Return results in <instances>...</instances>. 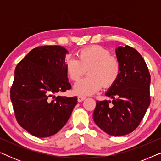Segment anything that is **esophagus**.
I'll use <instances>...</instances> for the list:
<instances>
[{"label":"esophagus","instance_id":"esophagus-1","mask_svg":"<svg viewBox=\"0 0 161 161\" xmlns=\"http://www.w3.org/2000/svg\"><path fill=\"white\" fill-rule=\"evenodd\" d=\"M86 98V97H84V96L79 95V96H78V101L79 103H80V102H82V101L84 100Z\"/></svg>","mask_w":161,"mask_h":161}]
</instances>
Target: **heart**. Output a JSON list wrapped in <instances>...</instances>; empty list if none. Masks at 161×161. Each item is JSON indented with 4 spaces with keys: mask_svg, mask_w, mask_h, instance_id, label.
<instances>
[{
    "mask_svg": "<svg viewBox=\"0 0 161 161\" xmlns=\"http://www.w3.org/2000/svg\"><path fill=\"white\" fill-rule=\"evenodd\" d=\"M78 60L66 59V72L72 80H78L88 69L86 78L78 80L74 86V92L80 95H92L103 87L111 86L120 75L118 59L111 56L106 48L92 45L78 52Z\"/></svg>",
    "mask_w": 161,
    "mask_h": 161,
    "instance_id": "b5f03b06",
    "label": "heart"
}]
</instances>
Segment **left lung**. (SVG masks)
Segmentation results:
<instances>
[{
	"label": "left lung",
	"instance_id": "obj_1",
	"mask_svg": "<svg viewBox=\"0 0 161 161\" xmlns=\"http://www.w3.org/2000/svg\"><path fill=\"white\" fill-rule=\"evenodd\" d=\"M120 75L105 92L112 100L97 101L93 119L100 128L113 136H122L138 126L150 104V75L144 58L128 45L116 48Z\"/></svg>",
	"mask_w": 161,
	"mask_h": 161
}]
</instances>
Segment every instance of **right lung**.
<instances>
[{
  "label": "right lung",
  "instance_id": "1",
  "mask_svg": "<svg viewBox=\"0 0 161 161\" xmlns=\"http://www.w3.org/2000/svg\"><path fill=\"white\" fill-rule=\"evenodd\" d=\"M67 49L41 46L17 65L10 97L17 122L32 136L49 137L60 130L77 104V97L56 96L71 89L65 68Z\"/></svg>",
  "mask_w": 161,
  "mask_h": 161
}]
</instances>
